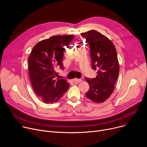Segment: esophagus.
<instances>
[{
  "mask_svg": "<svg viewBox=\"0 0 147 147\" xmlns=\"http://www.w3.org/2000/svg\"><path fill=\"white\" fill-rule=\"evenodd\" d=\"M74 81L76 82H82V80H81V79L75 78V79H74Z\"/></svg>",
  "mask_w": 147,
  "mask_h": 147,
  "instance_id": "esophagus-1",
  "label": "esophagus"
}]
</instances>
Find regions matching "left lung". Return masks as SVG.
I'll use <instances>...</instances> for the list:
<instances>
[{
    "mask_svg": "<svg viewBox=\"0 0 147 147\" xmlns=\"http://www.w3.org/2000/svg\"><path fill=\"white\" fill-rule=\"evenodd\" d=\"M81 35L89 45L92 68L97 70L96 78H85L89 85L86 96L96 103H102L112 94L118 79L119 65L114 43L100 33L91 30Z\"/></svg>",
    "mask_w": 147,
    "mask_h": 147,
    "instance_id": "obj_1",
    "label": "left lung"
}]
</instances>
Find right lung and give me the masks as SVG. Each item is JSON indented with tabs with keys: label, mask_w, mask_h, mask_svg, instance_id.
<instances>
[{
	"label": "right lung",
	"mask_w": 147,
	"mask_h": 147,
	"mask_svg": "<svg viewBox=\"0 0 147 147\" xmlns=\"http://www.w3.org/2000/svg\"><path fill=\"white\" fill-rule=\"evenodd\" d=\"M74 35L53 36L39 42L33 48L28 59L30 80L36 95L45 103L56 102L69 87L64 79L56 78L55 69L60 67L65 47L67 46Z\"/></svg>",
	"instance_id": "obj_1"
}]
</instances>
